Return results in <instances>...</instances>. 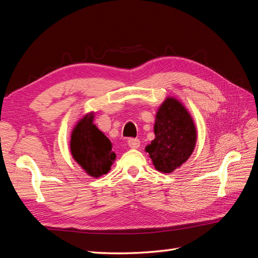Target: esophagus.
Here are the masks:
<instances>
[{
  "label": "esophagus",
  "instance_id": "obj_1",
  "mask_svg": "<svg viewBox=\"0 0 258 258\" xmlns=\"http://www.w3.org/2000/svg\"><path fill=\"white\" fill-rule=\"evenodd\" d=\"M128 145L131 148H138L140 146V140L131 138L128 140Z\"/></svg>",
  "mask_w": 258,
  "mask_h": 258
}]
</instances>
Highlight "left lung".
<instances>
[{
    "label": "left lung",
    "instance_id": "left-lung-1",
    "mask_svg": "<svg viewBox=\"0 0 258 258\" xmlns=\"http://www.w3.org/2000/svg\"><path fill=\"white\" fill-rule=\"evenodd\" d=\"M155 139L145 151L155 168L171 173L190 157L197 132L191 116L174 98H167L156 114Z\"/></svg>",
    "mask_w": 258,
    "mask_h": 258
}]
</instances>
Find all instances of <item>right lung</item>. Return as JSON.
I'll use <instances>...</instances> for the list:
<instances>
[{"label":"right lung","mask_w":258,"mask_h":258,"mask_svg":"<svg viewBox=\"0 0 258 258\" xmlns=\"http://www.w3.org/2000/svg\"><path fill=\"white\" fill-rule=\"evenodd\" d=\"M90 113L77 122L71 136V153L75 161L90 176L106 174L113 165L116 155L112 152V142L96 124Z\"/></svg>","instance_id":"add662e5"}]
</instances>
